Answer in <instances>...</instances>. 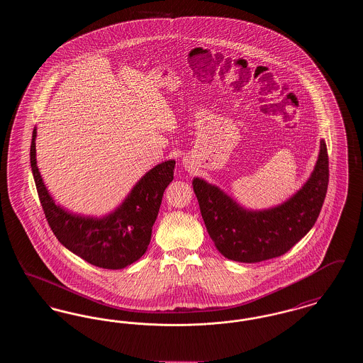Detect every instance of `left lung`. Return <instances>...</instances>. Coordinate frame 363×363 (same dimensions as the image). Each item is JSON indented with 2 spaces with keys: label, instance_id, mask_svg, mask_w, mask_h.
<instances>
[{
  "label": "left lung",
  "instance_id": "8db88e82",
  "mask_svg": "<svg viewBox=\"0 0 363 363\" xmlns=\"http://www.w3.org/2000/svg\"><path fill=\"white\" fill-rule=\"evenodd\" d=\"M329 182L327 144L321 140L320 155L309 181L284 204L250 212L220 189L203 179H193L201 216L211 240L227 259L259 262L289 252L315 223Z\"/></svg>",
  "mask_w": 363,
  "mask_h": 363
}]
</instances>
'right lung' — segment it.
<instances>
[{"label": "right lung", "instance_id": "add662e5", "mask_svg": "<svg viewBox=\"0 0 363 363\" xmlns=\"http://www.w3.org/2000/svg\"><path fill=\"white\" fill-rule=\"evenodd\" d=\"M36 130L31 140V169L39 201L54 235L67 249L104 268L121 269L138 261L147 250L162 197L174 178V160L157 164L145 174L114 213L104 219L82 218L54 204L36 167Z\"/></svg>", "mask_w": 363, "mask_h": 363}]
</instances>
